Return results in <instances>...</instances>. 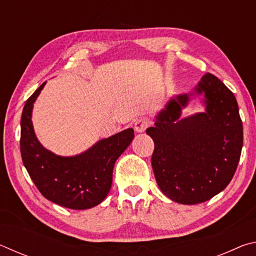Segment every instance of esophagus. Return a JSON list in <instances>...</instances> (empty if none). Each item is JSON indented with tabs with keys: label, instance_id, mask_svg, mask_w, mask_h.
I'll list each match as a JSON object with an SVG mask.
<instances>
[{
	"label": "esophagus",
	"instance_id": "obj_1",
	"mask_svg": "<svg viewBox=\"0 0 256 256\" xmlns=\"http://www.w3.org/2000/svg\"><path fill=\"white\" fill-rule=\"evenodd\" d=\"M148 125H149V122L146 118H138L136 122V124H134V128H136V131L138 133H142L146 131V128H148Z\"/></svg>",
	"mask_w": 256,
	"mask_h": 256
}]
</instances>
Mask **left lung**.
<instances>
[{"instance_id":"1","label":"left lung","mask_w":256,"mask_h":256,"mask_svg":"<svg viewBox=\"0 0 256 256\" xmlns=\"http://www.w3.org/2000/svg\"><path fill=\"white\" fill-rule=\"evenodd\" d=\"M192 96L206 112L180 118ZM154 142L151 164L162 192L182 204L206 202L230 183L242 148V123L234 94L211 73L193 92L178 94L146 128Z\"/></svg>"}]
</instances>
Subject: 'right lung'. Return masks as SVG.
<instances>
[{
  "mask_svg": "<svg viewBox=\"0 0 256 256\" xmlns=\"http://www.w3.org/2000/svg\"><path fill=\"white\" fill-rule=\"evenodd\" d=\"M44 82L26 102L21 115L20 151L30 178L47 200L73 210H86L105 200L112 182L116 160L134 138L128 128L98 141L92 148L72 157H62L45 149L34 134V102Z\"/></svg>",
  "mask_w": 256,
  "mask_h": 256,
  "instance_id": "add662e5",
  "label": "right lung"
}]
</instances>
